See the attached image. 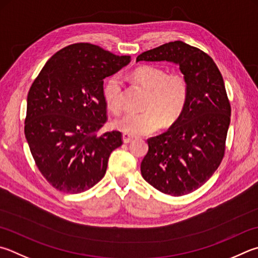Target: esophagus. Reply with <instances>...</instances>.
I'll return each instance as SVG.
<instances>
[{
    "mask_svg": "<svg viewBox=\"0 0 258 258\" xmlns=\"http://www.w3.org/2000/svg\"><path fill=\"white\" fill-rule=\"evenodd\" d=\"M133 137L132 135H130V134H126V133H124L123 134V141H124V143H130L131 141H133Z\"/></svg>",
    "mask_w": 258,
    "mask_h": 258,
    "instance_id": "1",
    "label": "esophagus"
}]
</instances>
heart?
<instances>
[{
  "instance_id": "obj_1",
  "label": "heart",
  "mask_w": 258,
  "mask_h": 258,
  "mask_svg": "<svg viewBox=\"0 0 258 258\" xmlns=\"http://www.w3.org/2000/svg\"><path fill=\"white\" fill-rule=\"evenodd\" d=\"M133 80L148 90L143 113H128L114 121V127L130 135H148L165 124H171L184 111L188 100L189 84L180 71L168 72L159 65H141L132 72ZM124 84L120 76L107 79L104 84V99L114 114L123 108Z\"/></svg>"
}]
</instances>
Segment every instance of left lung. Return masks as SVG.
I'll return each instance as SVG.
<instances>
[{"instance_id":"obj_1","label":"left lung","mask_w":258,"mask_h":258,"mask_svg":"<svg viewBox=\"0 0 258 258\" xmlns=\"http://www.w3.org/2000/svg\"><path fill=\"white\" fill-rule=\"evenodd\" d=\"M138 60L174 62L188 80L182 114L167 132L148 139L141 174L162 193L189 194L210 179L226 151L231 106L221 72L207 53L180 40L144 51Z\"/></svg>"}]
</instances>
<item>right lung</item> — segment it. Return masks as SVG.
Segmentation results:
<instances>
[{"instance_id": "right-lung-1", "label": "right lung", "mask_w": 258, "mask_h": 258, "mask_svg": "<svg viewBox=\"0 0 258 258\" xmlns=\"http://www.w3.org/2000/svg\"><path fill=\"white\" fill-rule=\"evenodd\" d=\"M130 60L97 45L72 44L51 56L32 82L25 135L37 168L54 188L82 193L105 176L123 135L97 134L108 119L104 79Z\"/></svg>"}]
</instances>
